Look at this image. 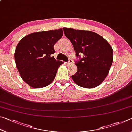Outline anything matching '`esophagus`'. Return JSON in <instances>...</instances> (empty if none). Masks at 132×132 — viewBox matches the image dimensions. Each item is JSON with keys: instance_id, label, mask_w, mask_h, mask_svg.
Returning a JSON list of instances; mask_svg holds the SVG:
<instances>
[{"instance_id": "34e87169", "label": "esophagus", "mask_w": 132, "mask_h": 132, "mask_svg": "<svg viewBox=\"0 0 132 132\" xmlns=\"http://www.w3.org/2000/svg\"><path fill=\"white\" fill-rule=\"evenodd\" d=\"M72 63H73V60L71 59H69L68 62L67 63V64H68V65L69 66V65H70V64H71Z\"/></svg>"}]
</instances>
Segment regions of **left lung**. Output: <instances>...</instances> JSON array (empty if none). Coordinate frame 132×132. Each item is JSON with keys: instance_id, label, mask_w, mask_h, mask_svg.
I'll return each mask as SVG.
<instances>
[{"instance_id": "1", "label": "left lung", "mask_w": 132, "mask_h": 132, "mask_svg": "<svg viewBox=\"0 0 132 132\" xmlns=\"http://www.w3.org/2000/svg\"><path fill=\"white\" fill-rule=\"evenodd\" d=\"M79 60L75 61L77 71L71 76L73 81L82 87L92 88L105 79L113 62V50L106 39L90 31L63 28ZM82 53V58L79 55Z\"/></svg>"}]
</instances>
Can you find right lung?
Segmentation results:
<instances>
[{
    "mask_svg": "<svg viewBox=\"0 0 132 132\" xmlns=\"http://www.w3.org/2000/svg\"><path fill=\"white\" fill-rule=\"evenodd\" d=\"M63 35L62 28L40 31L23 38L16 46L15 62L21 77L33 88L48 86L64 62L55 60V44Z\"/></svg>",
    "mask_w": 132,
    "mask_h": 132,
    "instance_id": "obj_1",
    "label": "right lung"
}]
</instances>
